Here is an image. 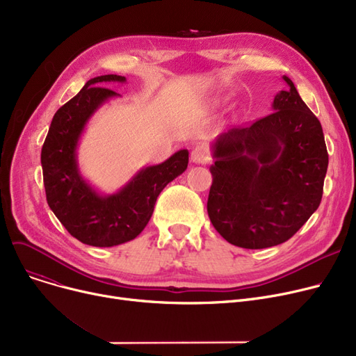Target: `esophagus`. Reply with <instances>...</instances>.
<instances>
[{
    "label": "esophagus",
    "mask_w": 356,
    "mask_h": 356,
    "mask_svg": "<svg viewBox=\"0 0 356 356\" xmlns=\"http://www.w3.org/2000/svg\"><path fill=\"white\" fill-rule=\"evenodd\" d=\"M191 160L196 164H207L211 160L209 148L207 145H203V144L196 145L191 153Z\"/></svg>",
    "instance_id": "1"
}]
</instances>
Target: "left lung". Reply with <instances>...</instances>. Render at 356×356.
<instances>
[{
	"mask_svg": "<svg viewBox=\"0 0 356 356\" xmlns=\"http://www.w3.org/2000/svg\"><path fill=\"white\" fill-rule=\"evenodd\" d=\"M270 115L236 127L212 144L208 215L229 244H283L319 208L329 156L323 129L290 78Z\"/></svg>",
	"mask_w": 356,
	"mask_h": 356,
	"instance_id": "left-lung-1",
	"label": "left lung"
}]
</instances>
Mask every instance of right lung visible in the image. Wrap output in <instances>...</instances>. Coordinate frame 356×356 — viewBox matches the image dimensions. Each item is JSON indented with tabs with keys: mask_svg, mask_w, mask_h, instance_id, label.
Masks as SVG:
<instances>
[{
	"mask_svg": "<svg viewBox=\"0 0 356 356\" xmlns=\"http://www.w3.org/2000/svg\"><path fill=\"white\" fill-rule=\"evenodd\" d=\"M127 82L118 74H104L85 83L76 97L56 112L42 148L46 197L50 209L67 232L92 247H115L134 239L153 215L165 186L180 176L189 163L188 149L165 161L143 167L124 188L101 195L82 177L76 149L89 118L108 99L120 97L104 88Z\"/></svg>",
	"mask_w": 356,
	"mask_h": 356,
	"instance_id": "1",
	"label": "right lung"
}]
</instances>
